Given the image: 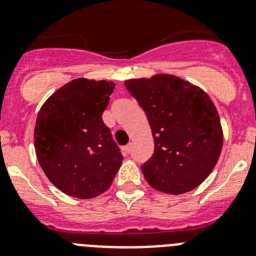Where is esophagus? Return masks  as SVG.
Here are the masks:
<instances>
[{"label": "esophagus", "mask_w": 256, "mask_h": 256, "mask_svg": "<svg viewBox=\"0 0 256 256\" xmlns=\"http://www.w3.org/2000/svg\"><path fill=\"white\" fill-rule=\"evenodd\" d=\"M131 148H132V144H128L125 147H124V150H125L126 154H130Z\"/></svg>", "instance_id": "esophagus-1"}]
</instances>
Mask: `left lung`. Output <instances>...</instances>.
<instances>
[{
  "label": "left lung",
  "mask_w": 256,
  "mask_h": 256,
  "mask_svg": "<svg viewBox=\"0 0 256 256\" xmlns=\"http://www.w3.org/2000/svg\"><path fill=\"white\" fill-rule=\"evenodd\" d=\"M146 112L154 152L141 167L147 183L168 194H182L213 171L223 147L216 105L200 88L171 76L125 82Z\"/></svg>",
  "instance_id": "obj_1"
}]
</instances>
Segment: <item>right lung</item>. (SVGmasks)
Masks as SVG:
<instances>
[{"instance_id": "1", "label": "right lung", "mask_w": 256, "mask_h": 256, "mask_svg": "<svg viewBox=\"0 0 256 256\" xmlns=\"http://www.w3.org/2000/svg\"><path fill=\"white\" fill-rule=\"evenodd\" d=\"M115 84L74 79L40 108L34 147L46 176L66 194L89 200L112 186L122 162L120 148L102 121Z\"/></svg>"}]
</instances>
